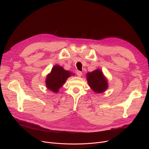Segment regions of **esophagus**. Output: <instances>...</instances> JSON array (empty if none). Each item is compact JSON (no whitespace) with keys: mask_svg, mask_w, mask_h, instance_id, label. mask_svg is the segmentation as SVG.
Listing matches in <instances>:
<instances>
[{"mask_svg":"<svg viewBox=\"0 0 149 149\" xmlns=\"http://www.w3.org/2000/svg\"><path fill=\"white\" fill-rule=\"evenodd\" d=\"M82 74H83V73H82L81 71H77V75L78 77H81Z\"/></svg>","mask_w":149,"mask_h":149,"instance_id":"34e87169","label":"esophagus"}]
</instances>
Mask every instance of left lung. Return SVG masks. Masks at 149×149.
Here are the masks:
<instances>
[{
	"mask_svg": "<svg viewBox=\"0 0 149 149\" xmlns=\"http://www.w3.org/2000/svg\"><path fill=\"white\" fill-rule=\"evenodd\" d=\"M87 80L91 88L96 93H102L108 88L107 79L99 69L87 74Z\"/></svg>",
	"mask_w": 149,
	"mask_h": 149,
	"instance_id": "obj_1",
	"label": "left lung"
}]
</instances>
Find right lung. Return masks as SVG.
<instances>
[{
	"mask_svg": "<svg viewBox=\"0 0 149 149\" xmlns=\"http://www.w3.org/2000/svg\"><path fill=\"white\" fill-rule=\"evenodd\" d=\"M71 74V72L65 70L61 66H54L51 72L46 77V85L47 88L54 93H57Z\"/></svg>",
	"mask_w": 149,
	"mask_h": 149,
	"instance_id": "add662e5",
	"label": "right lung"
}]
</instances>
